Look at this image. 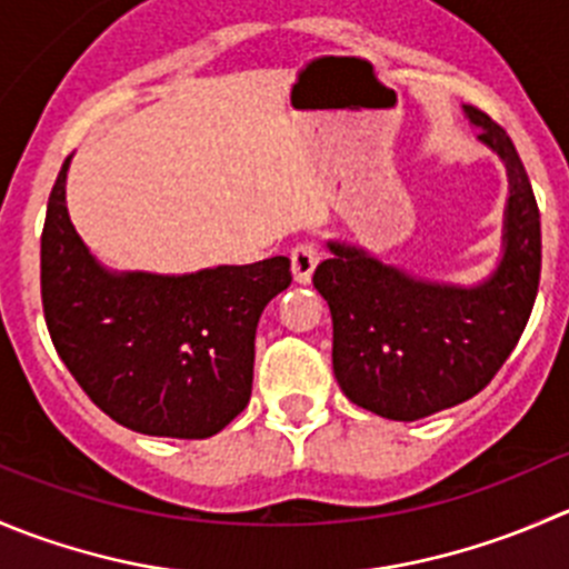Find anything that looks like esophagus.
Listing matches in <instances>:
<instances>
[{"instance_id": "1", "label": "esophagus", "mask_w": 569, "mask_h": 569, "mask_svg": "<svg viewBox=\"0 0 569 569\" xmlns=\"http://www.w3.org/2000/svg\"><path fill=\"white\" fill-rule=\"evenodd\" d=\"M319 258H322V252H319L313 241H302V244L291 250V274H295L297 283H311V274L317 269Z\"/></svg>"}]
</instances>
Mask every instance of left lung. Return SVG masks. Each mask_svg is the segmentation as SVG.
<instances>
[{"label":"left lung","instance_id":"8db88e82","mask_svg":"<svg viewBox=\"0 0 569 569\" xmlns=\"http://www.w3.org/2000/svg\"><path fill=\"white\" fill-rule=\"evenodd\" d=\"M465 113L509 174L495 272L472 286L442 283L347 241H328L330 258L313 272L333 317L336 380L386 419L413 422L476 397L511 356L537 300L542 230L531 180L503 127L472 104Z\"/></svg>","mask_w":569,"mask_h":569}]
</instances>
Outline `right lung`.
I'll return each instance as SVG.
<instances>
[{
	"label": "right lung",
	"instance_id": "right-lung-1",
	"mask_svg": "<svg viewBox=\"0 0 569 569\" xmlns=\"http://www.w3.org/2000/svg\"><path fill=\"white\" fill-rule=\"evenodd\" d=\"M63 161L41 236V300L60 361L130 431L208 439L250 402L256 328L289 289L291 261L189 274L113 272L88 252L66 208Z\"/></svg>",
	"mask_w": 569,
	"mask_h": 569
}]
</instances>
